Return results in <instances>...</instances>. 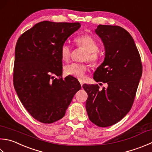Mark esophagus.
<instances>
[{
	"instance_id": "1",
	"label": "esophagus",
	"mask_w": 152,
	"mask_h": 152,
	"mask_svg": "<svg viewBox=\"0 0 152 152\" xmlns=\"http://www.w3.org/2000/svg\"><path fill=\"white\" fill-rule=\"evenodd\" d=\"M79 82H80V85H81V86H82V85H83V81L82 80H79Z\"/></svg>"
}]
</instances>
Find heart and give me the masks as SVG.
<instances>
[{"label":"heart","instance_id":"heart-1","mask_svg":"<svg viewBox=\"0 0 152 152\" xmlns=\"http://www.w3.org/2000/svg\"><path fill=\"white\" fill-rule=\"evenodd\" d=\"M76 42L78 46L82 47L86 52V59L93 64H96L99 58V56L96 53L98 50V44L94 39L90 35H82L76 39ZM71 48L68 43H64L61 46L60 54L62 61H69L70 57ZM87 70V66L84 63L72 62L67 64L64 67V72L68 75L72 76L78 78H83Z\"/></svg>","mask_w":152,"mask_h":152}]
</instances>
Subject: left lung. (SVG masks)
Here are the masks:
<instances>
[{
	"mask_svg": "<svg viewBox=\"0 0 152 152\" xmlns=\"http://www.w3.org/2000/svg\"><path fill=\"white\" fill-rule=\"evenodd\" d=\"M105 47V58L94 73L96 82L107 84L83 85L87 92L86 108L90 120L107 127L119 122L129 112L142 74L140 56L132 37L118 26L99 25L95 29Z\"/></svg>",
	"mask_w": 152,
	"mask_h": 152,
	"instance_id": "8db88e82",
	"label": "left lung"
}]
</instances>
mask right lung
<instances>
[{"label":"right lung","instance_id":"right-lung-1","mask_svg":"<svg viewBox=\"0 0 152 152\" xmlns=\"http://www.w3.org/2000/svg\"><path fill=\"white\" fill-rule=\"evenodd\" d=\"M80 26L79 22L43 21L18 39L14 86L22 105L41 123H53L63 117L74 96L81 88L74 77L61 78L60 54L61 46Z\"/></svg>","mask_w":152,"mask_h":152}]
</instances>
